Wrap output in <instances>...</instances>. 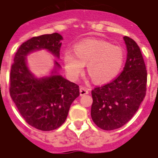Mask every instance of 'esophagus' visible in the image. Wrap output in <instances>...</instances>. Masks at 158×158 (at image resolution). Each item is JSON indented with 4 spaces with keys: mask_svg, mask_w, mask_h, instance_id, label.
I'll use <instances>...</instances> for the list:
<instances>
[{
    "mask_svg": "<svg viewBox=\"0 0 158 158\" xmlns=\"http://www.w3.org/2000/svg\"><path fill=\"white\" fill-rule=\"evenodd\" d=\"M79 93H80V96H84V95L89 94V89H88L85 87L80 86V88H79Z\"/></svg>",
    "mask_w": 158,
    "mask_h": 158,
    "instance_id": "esophagus-1",
    "label": "esophagus"
}]
</instances>
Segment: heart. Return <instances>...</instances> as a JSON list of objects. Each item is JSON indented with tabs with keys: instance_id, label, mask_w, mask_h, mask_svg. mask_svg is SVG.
Instances as JSON below:
<instances>
[{
	"instance_id": "b5f03b06",
	"label": "heart",
	"mask_w": 158,
	"mask_h": 158,
	"mask_svg": "<svg viewBox=\"0 0 158 158\" xmlns=\"http://www.w3.org/2000/svg\"><path fill=\"white\" fill-rule=\"evenodd\" d=\"M74 54L64 55L65 70L73 80L87 64V72L96 84H106L117 76L123 66L125 52L119 46L98 38L82 40L73 47Z\"/></svg>"
}]
</instances>
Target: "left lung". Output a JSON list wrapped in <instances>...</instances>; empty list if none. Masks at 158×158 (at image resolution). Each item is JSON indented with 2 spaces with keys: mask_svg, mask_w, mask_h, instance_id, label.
<instances>
[{
  "mask_svg": "<svg viewBox=\"0 0 158 158\" xmlns=\"http://www.w3.org/2000/svg\"><path fill=\"white\" fill-rule=\"evenodd\" d=\"M127 59L122 73L115 79L92 91L91 116L104 130L125 125L134 116L146 94L147 70L139 47L124 37Z\"/></svg>",
  "mask_w": 158,
  "mask_h": 158,
  "instance_id": "8db88e82",
  "label": "left lung"
}]
</instances>
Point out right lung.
I'll return each instance as SVG.
<instances>
[{
    "mask_svg": "<svg viewBox=\"0 0 158 158\" xmlns=\"http://www.w3.org/2000/svg\"><path fill=\"white\" fill-rule=\"evenodd\" d=\"M62 39L57 33L30 38L19 47L11 66V98L26 122L43 131L56 130L64 124L72 102L79 96V89L60 74V65L56 60L48 75L37 77L28 68L27 56L46 50L59 59Z\"/></svg>",
    "mask_w": 158,
    "mask_h": 158,
    "instance_id": "obj_1",
    "label": "right lung"
}]
</instances>
